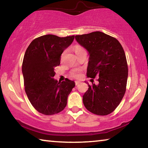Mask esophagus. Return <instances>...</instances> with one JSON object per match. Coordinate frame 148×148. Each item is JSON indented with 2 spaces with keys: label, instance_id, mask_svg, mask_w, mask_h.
Here are the masks:
<instances>
[{
  "label": "esophagus",
  "instance_id": "1",
  "mask_svg": "<svg viewBox=\"0 0 148 148\" xmlns=\"http://www.w3.org/2000/svg\"><path fill=\"white\" fill-rule=\"evenodd\" d=\"M75 84H76V86H77V85H79L80 84V82L76 81V82H75Z\"/></svg>",
  "mask_w": 148,
  "mask_h": 148
}]
</instances>
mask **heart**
Returning <instances> with one entry per match:
<instances>
[{
    "instance_id": "b5f03b06",
    "label": "heart",
    "mask_w": 148,
    "mask_h": 148,
    "mask_svg": "<svg viewBox=\"0 0 148 148\" xmlns=\"http://www.w3.org/2000/svg\"><path fill=\"white\" fill-rule=\"evenodd\" d=\"M84 49L80 46H76L74 47V52L75 53H77L79 52L83 51ZM72 77H75V78H79L82 76V70L81 69H74L72 70L71 72Z\"/></svg>"
}]
</instances>
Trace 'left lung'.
I'll return each mask as SVG.
<instances>
[{"label": "left lung", "mask_w": 148, "mask_h": 148, "mask_svg": "<svg viewBox=\"0 0 148 148\" xmlns=\"http://www.w3.org/2000/svg\"><path fill=\"white\" fill-rule=\"evenodd\" d=\"M75 39L89 55L87 76L99 81L98 85L87 83L84 106L94 114H111L126 91L128 66L123 47L116 38L100 31L76 35Z\"/></svg>", "instance_id": "left-lung-1"}]
</instances>
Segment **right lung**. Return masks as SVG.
Masks as SVG:
<instances>
[{
    "label": "right lung",
    "instance_id": "1",
    "mask_svg": "<svg viewBox=\"0 0 148 148\" xmlns=\"http://www.w3.org/2000/svg\"><path fill=\"white\" fill-rule=\"evenodd\" d=\"M74 39V36L59 37L46 34L33 40L25 53L22 73L26 94L40 113L53 115L63 110L67 99L75 87L74 81L54 79L55 67L61 56Z\"/></svg>",
    "mask_w": 148,
    "mask_h": 148
}]
</instances>
